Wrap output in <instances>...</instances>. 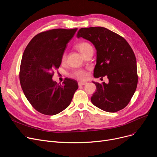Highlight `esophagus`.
<instances>
[{"mask_svg":"<svg viewBox=\"0 0 157 157\" xmlns=\"http://www.w3.org/2000/svg\"><path fill=\"white\" fill-rule=\"evenodd\" d=\"M87 83L85 81H79L78 82V85L79 86H83V85H86Z\"/></svg>","mask_w":157,"mask_h":157,"instance_id":"esophagus-1","label":"esophagus"}]
</instances>
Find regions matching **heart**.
<instances>
[{"mask_svg":"<svg viewBox=\"0 0 157 157\" xmlns=\"http://www.w3.org/2000/svg\"><path fill=\"white\" fill-rule=\"evenodd\" d=\"M77 48L78 49V50L81 52V53L84 56L90 50V49H92V46L86 42H83V43H79L77 46ZM65 59H66V55H65V53H63L62 56V60L65 61ZM72 76L73 78H75L78 79L83 80V79H85L87 78L88 73H87L86 71H85V70L78 69V70L74 71L72 73Z\"/></svg>","mask_w":157,"mask_h":157,"instance_id":"b5f03b06","label":"heart"}]
</instances>
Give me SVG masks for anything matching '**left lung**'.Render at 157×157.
Instances as JSON below:
<instances>
[{
  "label": "left lung",
  "instance_id": "left-lung-1",
  "mask_svg": "<svg viewBox=\"0 0 157 157\" xmlns=\"http://www.w3.org/2000/svg\"><path fill=\"white\" fill-rule=\"evenodd\" d=\"M77 37L90 41L96 49L94 77L105 76L109 79L108 84L93 81L97 90L91 97L92 104L109 113L125 108L136 92L138 81L136 56L127 41L101 27L81 28Z\"/></svg>",
  "mask_w": 157,
  "mask_h": 157
}]
</instances>
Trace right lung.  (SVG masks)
I'll list each match as a JSON object with an SVG mask.
<instances>
[{
  "mask_svg": "<svg viewBox=\"0 0 157 157\" xmlns=\"http://www.w3.org/2000/svg\"><path fill=\"white\" fill-rule=\"evenodd\" d=\"M77 29H56L40 32L32 38L23 52L20 69L23 92L38 112L55 115L69 105L78 88V82L65 78L62 85L53 81L62 56Z\"/></svg>",
  "mask_w": 157,
  "mask_h": 157,
  "instance_id": "add662e5",
  "label": "right lung"
}]
</instances>
